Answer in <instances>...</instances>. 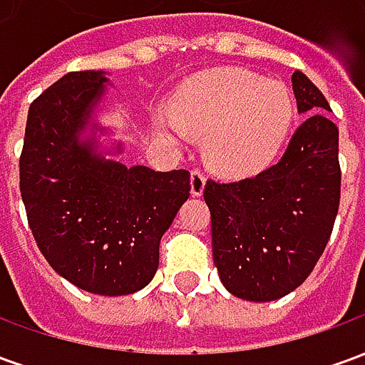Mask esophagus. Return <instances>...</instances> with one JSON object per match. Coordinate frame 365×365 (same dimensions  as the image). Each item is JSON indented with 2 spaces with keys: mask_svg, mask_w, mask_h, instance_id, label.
<instances>
[{
  "mask_svg": "<svg viewBox=\"0 0 365 365\" xmlns=\"http://www.w3.org/2000/svg\"><path fill=\"white\" fill-rule=\"evenodd\" d=\"M190 185H191V195H193V197L203 195V190H205V174H203L201 170H191Z\"/></svg>",
  "mask_w": 365,
  "mask_h": 365,
  "instance_id": "obj_1",
  "label": "esophagus"
}]
</instances>
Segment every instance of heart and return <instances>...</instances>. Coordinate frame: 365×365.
<instances>
[{
    "label": "heart",
    "mask_w": 365,
    "mask_h": 365,
    "mask_svg": "<svg viewBox=\"0 0 365 365\" xmlns=\"http://www.w3.org/2000/svg\"><path fill=\"white\" fill-rule=\"evenodd\" d=\"M171 115L154 125L183 138L203 135L207 162L230 175L252 174L274 158L295 123V97L283 82L242 68H215L190 78L172 97Z\"/></svg>",
    "instance_id": "heart-1"
}]
</instances>
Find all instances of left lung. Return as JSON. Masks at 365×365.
Returning <instances> with one entry per match:
<instances>
[{"label": "left lung", "mask_w": 365, "mask_h": 365, "mask_svg": "<svg viewBox=\"0 0 365 365\" xmlns=\"http://www.w3.org/2000/svg\"><path fill=\"white\" fill-rule=\"evenodd\" d=\"M307 119L282 160L240 182L205 183L213 262L235 297L266 303L297 289L313 272L340 203L338 128L329 101L303 72L291 76Z\"/></svg>", "instance_id": "left-lung-1"}]
</instances>
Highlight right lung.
Returning <instances> with one entry per match:
<instances>
[{
	"label": "right lung",
	"instance_id": "obj_1",
	"mask_svg": "<svg viewBox=\"0 0 365 365\" xmlns=\"http://www.w3.org/2000/svg\"><path fill=\"white\" fill-rule=\"evenodd\" d=\"M109 78L70 72L31 103L19 160L21 197L52 269L96 295H128L158 269L160 240L190 197V172L127 168L99 150L93 115Z\"/></svg>",
	"mask_w": 365,
	"mask_h": 365
}]
</instances>
